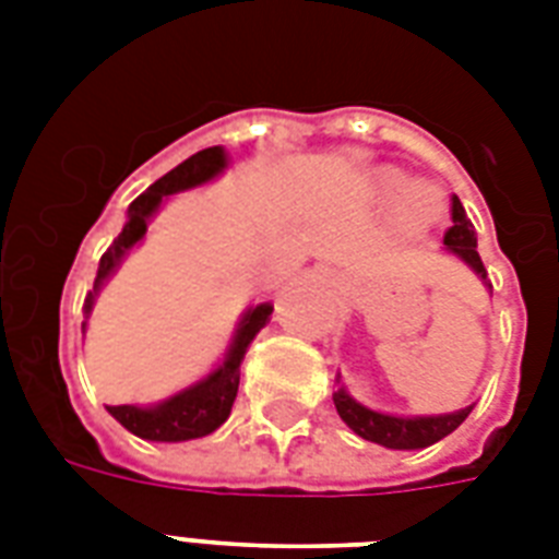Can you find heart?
Returning <instances> with one entry per match:
<instances>
[{
  "mask_svg": "<svg viewBox=\"0 0 559 559\" xmlns=\"http://www.w3.org/2000/svg\"><path fill=\"white\" fill-rule=\"evenodd\" d=\"M380 188L385 197H400V209L408 223H426L441 211V200L429 186H408L400 174H382Z\"/></svg>",
  "mask_w": 559,
  "mask_h": 559,
  "instance_id": "obj_1",
  "label": "heart"
}]
</instances>
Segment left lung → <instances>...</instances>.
<instances>
[{
	"label": "left lung",
	"mask_w": 559,
	"mask_h": 559,
	"mask_svg": "<svg viewBox=\"0 0 559 559\" xmlns=\"http://www.w3.org/2000/svg\"><path fill=\"white\" fill-rule=\"evenodd\" d=\"M476 246V231H473V223L467 219V211H464L459 197H452V228L443 235V252L455 254L459 261L467 263L469 270L481 278V284L490 289L487 270L481 258H478ZM336 382H340V389L333 391V403H336V412H340L342 420L359 438L380 443L385 450H424V447H432L450 432H455L473 412V406H464L459 412H450V415H389V412H377V408L362 406L359 400L350 397L348 389L342 385L340 373H336Z\"/></svg>",
	"instance_id": "8db88e82"
}]
</instances>
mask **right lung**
I'll use <instances>...</instances> for the list:
<instances>
[{
    "mask_svg": "<svg viewBox=\"0 0 559 559\" xmlns=\"http://www.w3.org/2000/svg\"><path fill=\"white\" fill-rule=\"evenodd\" d=\"M226 168L228 153L223 147H205V151L193 153L191 159H186L174 170H168L142 197H135L130 202L124 228H121V235L112 240V246L100 258L95 284H92V289L86 293V301H83L86 322H90L92 307H95V298H98L100 287L116 275V270L121 266L127 254H130V249L142 243L144 235H147V223L162 209V202L170 200L179 191H191V188L205 186L211 179H217ZM270 316V301L249 307L240 316V322H237L235 336L228 342L223 362L214 371L205 373L202 380L188 385V389L177 391V394H170V397L159 400V403H151V406H107V412L116 417L118 424L124 426L127 432L139 435L144 441L177 443L211 435L214 429L226 424V417L231 415V403H235L237 385H240V362H243L246 350H249L254 336L261 333V328H266ZM86 322L81 324L83 333H86Z\"/></svg>",
    "mask_w": 559,
    "mask_h": 559,
    "instance_id": "add662e5",
    "label": "right lung"
}]
</instances>
